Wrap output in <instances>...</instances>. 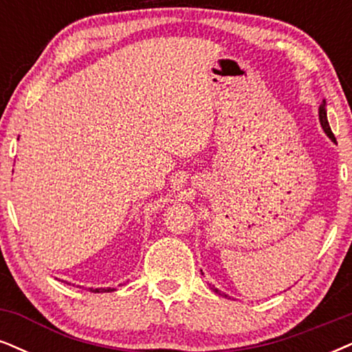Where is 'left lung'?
<instances>
[{
	"instance_id": "8db88e82",
	"label": "left lung",
	"mask_w": 352,
	"mask_h": 352,
	"mask_svg": "<svg viewBox=\"0 0 352 352\" xmlns=\"http://www.w3.org/2000/svg\"><path fill=\"white\" fill-rule=\"evenodd\" d=\"M318 115H320V123H322V126H323L324 133H327V135L331 138V141H335V143H336V138H335V135H333V131H331L330 124H328V120H327V110H324V104L320 105V109H318ZM211 289H212V291H214V292H217V294H219V296H226V294H222L221 291H217V289H216L214 286H211ZM226 297H228V296H226Z\"/></svg>"
}]
</instances>
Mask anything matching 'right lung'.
<instances>
[{
	"label": "right lung",
	"mask_w": 352,
	"mask_h": 352,
	"mask_svg": "<svg viewBox=\"0 0 352 352\" xmlns=\"http://www.w3.org/2000/svg\"><path fill=\"white\" fill-rule=\"evenodd\" d=\"M92 292H110V291H113V289H110V287H107V289H91Z\"/></svg>",
	"instance_id": "right-lung-1"
}]
</instances>
